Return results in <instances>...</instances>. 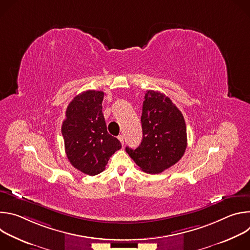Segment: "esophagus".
Instances as JSON below:
<instances>
[{"label":"esophagus","mask_w":250,"mask_h":250,"mask_svg":"<svg viewBox=\"0 0 250 250\" xmlns=\"http://www.w3.org/2000/svg\"><path fill=\"white\" fill-rule=\"evenodd\" d=\"M118 138H119V140L121 141V144L124 146V145H125V138H124V135H123V134H121V135H119V136H118Z\"/></svg>","instance_id":"34e87169"}]
</instances>
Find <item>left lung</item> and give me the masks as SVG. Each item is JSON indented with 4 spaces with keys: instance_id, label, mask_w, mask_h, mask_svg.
Returning a JSON list of instances; mask_svg holds the SVG:
<instances>
[{
    "instance_id": "1",
    "label": "left lung",
    "mask_w": 250,
    "mask_h": 250,
    "mask_svg": "<svg viewBox=\"0 0 250 250\" xmlns=\"http://www.w3.org/2000/svg\"><path fill=\"white\" fill-rule=\"evenodd\" d=\"M142 140L135 149L125 147L130 158L146 173H161L181 159L187 147L182 113L164 94L148 90L141 115Z\"/></svg>"
}]
</instances>
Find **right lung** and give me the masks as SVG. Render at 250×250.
<instances>
[{"label":"right lung","instance_id":"add662e5","mask_svg":"<svg viewBox=\"0 0 250 250\" xmlns=\"http://www.w3.org/2000/svg\"><path fill=\"white\" fill-rule=\"evenodd\" d=\"M104 92L88 90L67 106L61 127L68 160L79 171L94 176L104 170L110 157L122 147L109 134L103 115Z\"/></svg>","mask_w":250,"mask_h":250}]
</instances>
